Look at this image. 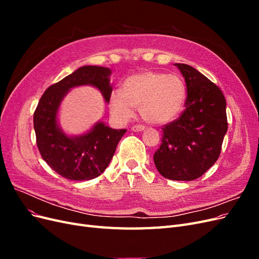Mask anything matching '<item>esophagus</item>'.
<instances>
[{
	"instance_id": "esophagus-1",
	"label": "esophagus",
	"mask_w": 259,
	"mask_h": 259,
	"mask_svg": "<svg viewBox=\"0 0 259 259\" xmlns=\"http://www.w3.org/2000/svg\"><path fill=\"white\" fill-rule=\"evenodd\" d=\"M133 132H143L145 131V126L144 125H135V126L132 127Z\"/></svg>"
}]
</instances>
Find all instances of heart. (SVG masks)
<instances>
[{"label": "heart", "instance_id": "obj_1", "mask_svg": "<svg viewBox=\"0 0 259 259\" xmlns=\"http://www.w3.org/2000/svg\"><path fill=\"white\" fill-rule=\"evenodd\" d=\"M186 98V86L178 75L144 71L128 76L122 85V93L111 94L109 108L115 119L122 122L130 120L134 108H139L145 121L164 124L180 114Z\"/></svg>", "mask_w": 259, "mask_h": 259}]
</instances>
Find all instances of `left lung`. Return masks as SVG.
I'll list each match as a JSON object with an SVG mask.
<instances>
[{"mask_svg": "<svg viewBox=\"0 0 259 259\" xmlns=\"http://www.w3.org/2000/svg\"><path fill=\"white\" fill-rule=\"evenodd\" d=\"M175 66L187 85L186 109L163 127L162 144L153 161L163 177L193 180L213 166L221 154L228 130L226 99L221 89L197 69Z\"/></svg>", "mask_w": 259, "mask_h": 259, "instance_id": "8db88e82", "label": "left lung"}]
</instances>
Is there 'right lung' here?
<instances>
[{"instance_id": "right-lung-1", "label": "right lung", "mask_w": 259, "mask_h": 259, "mask_svg": "<svg viewBox=\"0 0 259 259\" xmlns=\"http://www.w3.org/2000/svg\"><path fill=\"white\" fill-rule=\"evenodd\" d=\"M110 75L109 68L83 66L51 85L38 101L33 114L38 151L43 160L62 177L82 182L103 174L126 132L111 128L99 121L84 134L69 136L58 123L61 101L76 86H94L108 104L112 93Z\"/></svg>"}]
</instances>
